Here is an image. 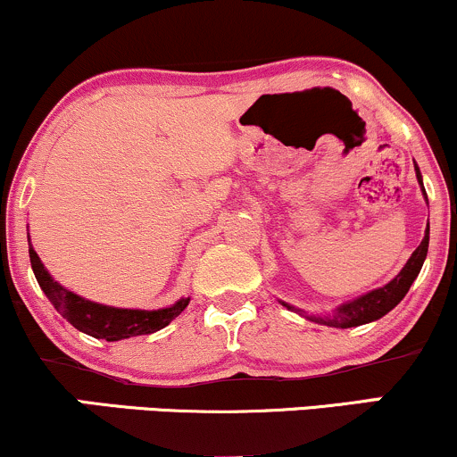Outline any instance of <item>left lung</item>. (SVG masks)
Instances as JSON below:
<instances>
[{
	"label": "left lung",
	"instance_id": "1",
	"mask_svg": "<svg viewBox=\"0 0 457 457\" xmlns=\"http://www.w3.org/2000/svg\"><path fill=\"white\" fill-rule=\"evenodd\" d=\"M414 171H417L419 187H421L423 197H426V202H428L426 188H423L421 171H419L417 165H414ZM428 245H429V223L426 228V236H423L421 245H419L417 249L412 251L411 260H408L406 264H403V269L397 272L395 279H391L389 283H386V286L376 287V290L367 292V295L356 296V298H353V301L342 303V305L335 307L330 313H324V316H307L303 309L287 305V303H283V301H279V303L283 307L292 309V312L301 313V316L312 320V322L324 324V327L353 328V327H361V324H370V322H374V320H380L382 316H386V313H389L395 305H400L402 298L406 296L408 290H411L412 281L417 279V275H419V270H421L423 262H426Z\"/></svg>",
	"mask_w": 457,
	"mask_h": 457
}]
</instances>
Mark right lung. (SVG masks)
<instances>
[{"instance_id":"add662e5","label":"right lung","mask_w":457,"mask_h":457,"mask_svg":"<svg viewBox=\"0 0 457 457\" xmlns=\"http://www.w3.org/2000/svg\"><path fill=\"white\" fill-rule=\"evenodd\" d=\"M29 262L31 270H34L36 281L43 287V292L54 303L57 312L64 316L81 333L90 335L96 339H107V342H120V339L137 337V335L156 333V330L165 328L171 320L180 316L185 312L191 298H180L174 305L162 309H124L101 305V303L87 301V298L75 295V292L66 290L62 283H57L45 264L40 262L38 253L29 243Z\"/></svg>"}]
</instances>
